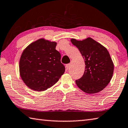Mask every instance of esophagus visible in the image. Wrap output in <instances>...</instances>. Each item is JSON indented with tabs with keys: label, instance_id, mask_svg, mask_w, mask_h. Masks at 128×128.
Returning <instances> with one entry per match:
<instances>
[{
	"label": "esophagus",
	"instance_id": "1",
	"mask_svg": "<svg viewBox=\"0 0 128 128\" xmlns=\"http://www.w3.org/2000/svg\"><path fill=\"white\" fill-rule=\"evenodd\" d=\"M70 66V64H66V70H68V69H69Z\"/></svg>",
	"mask_w": 128,
	"mask_h": 128
}]
</instances>
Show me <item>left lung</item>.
<instances>
[{
  "label": "left lung",
  "mask_w": 128,
  "mask_h": 128,
  "mask_svg": "<svg viewBox=\"0 0 128 128\" xmlns=\"http://www.w3.org/2000/svg\"><path fill=\"white\" fill-rule=\"evenodd\" d=\"M71 42L80 50L86 65L83 76L76 80V85L87 94L100 92L113 75L114 64L108 50L90 38L82 41L72 38Z\"/></svg>",
  "instance_id": "obj_1"
}]
</instances>
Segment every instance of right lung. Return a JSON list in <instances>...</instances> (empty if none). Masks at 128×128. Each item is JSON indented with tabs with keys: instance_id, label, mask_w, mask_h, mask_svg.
Masks as SVG:
<instances>
[{
	"instance_id": "right-lung-1",
	"label": "right lung",
	"mask_w": 128,
	"mask_h": 128,
	"mask_svg": "<svg viewBox=\"0 0 128 128\" xmlns=\"http://www.w3.org/2000/svg\"><path fill=\"white\" fill-rule=\"evenodd\" d=\"M56 42L41 38L25 48L20 60V73L31 90L43 91L55 84L65 72Z\"/></svg>"
}]
</instances>
